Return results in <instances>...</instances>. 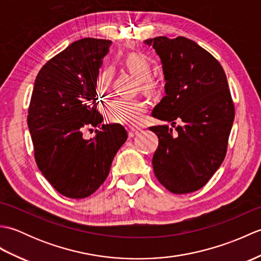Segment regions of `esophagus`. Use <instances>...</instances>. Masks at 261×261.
Masks as SVG:
<instances>
[{
	"instance_id": "34e87169",
	"label": "esophagus",
	"mask_w": 261,
	"mask_h": 261,
	"mask_svg": "<svg viewBox=\"0 0 261 261\" xmlns=\"http://www.w3.org/2000/svg\"><path fill=\"white\" fill-rule=\"evenodd\" d=\"M141 130L139 129V127H129V137H135L137 136L138 134H139Z\"/></svg>"
}]
</instances>
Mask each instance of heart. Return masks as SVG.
<instances>
[{
  "label": "heart",
  "mask_w": 261,
  "mask_h": 261,
  "mask_svg": "<svg viewBox=\"0 0 261 261\" xmlns=\"http://www.w3.org/2000/svg\"><path fill=\"white\" fill-rule=\"evenodd\" d=\"M125 67L138 80L141 90L146 93H152L159 86V81L151 76L150 62L142 55L130 54L124 59ZM112 73L110 68H103L97 76L96 86L99 92L107 93L111 87ZM147 111V103L141 98L118 97L110 102L105 109V114L109 121L113 123L134 126L139 124L143 114Z\"/></svg>",
  "instance_id": "1"
}]
</instances>
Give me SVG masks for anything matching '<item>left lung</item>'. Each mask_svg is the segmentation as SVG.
Returning a JSON list of instances; mask_svg holds the SVG:
<instances>
[{
  "instance_id": "left-lung-1",
  "label": "left lung",
  "mask_w": 261,
  "mask_h": 261,
  "mask_svg": "<svg viewBox=\"0 0 261 261\" xmlns=\"http://www.w3.org/2000/svg\"><path fill=\"white\" fill-rule=\"evenodd\" d=\"M145 43L162 59L165 93L152 116L171 122L149 130L158 136L152 166L157 179L174 194L202 188L223 163L234 120V104L222 66L185 37H156ZM181 122L176 127L175 121Z\"/></svg>"
}]
</instances>
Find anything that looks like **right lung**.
Listing matches in <instances>:
<instances>
[{
    "label": "right lung",
    "mask_w": 261,
    "mask_h": 261,
    "mask_svg": "<svg viewBox=\"0 0 261 261\" xmlns=\"http://www.w3.org/2000/svg\"><path fill=\"white\" fill-rule=\"evenodd\" d=\"M110 40L84 38L42 66L28 110L38 168L62 195L84 198L101 186L127 139L121 124H102L96 80ZM99 127L93 140L82 132ZM91 130V129H90Z\"/></svg>",
    "instance_id": "1"
}]
</instances>
